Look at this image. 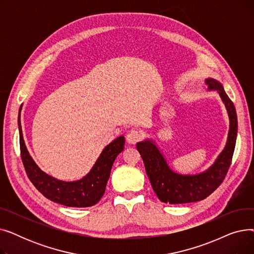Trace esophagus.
I'll return each instance as SVG.
<instances>
[{
    "mask_svg": "<svg viewBox=\"0 0 254 254\" xmlns=\"http://www.w3.org/2000/svg\"><path fill=\"white\" fill-rule=\"evenodd\" d=\"M142 139V132L138 129H130L127 135V141L129 144H136Z\"/></svg>",
    "mask_w": 254,
    "mask_h": 254,
    "instance_id": "1",
    "label": "esophagus"
}]
</instances>
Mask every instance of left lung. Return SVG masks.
<instances>
[{
	"instance_id": "obj_1",
	"label": "left lung",
	"mask_w": 254,
	"mask_h": 254,
	"mask_svg": "<svg viewBox=\"0 0 254 254\" xmlns=\"http://www.w3.org/2000/svg\"><path fill=\"white\" fill-rule=\"evenodd\" d=\"M206 84L209 89H214L219 93L230 118V131L225 148L209 170L197 175H179L169 168L163 154L151 141L137 144L152 189L164 203L185 204L202 201L222 183L231 167L238 131L235 106L225 93L223 86L216 80L207 79Z\"/></svg>"
}]
</instances>
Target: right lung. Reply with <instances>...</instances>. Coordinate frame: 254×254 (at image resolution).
<instances>
[{"label": "right lung", "instance_id": "obj_1", "mask_svg": "<svg viewBox=\"0 0 254 254\" xmlns=\"http://www.w3.org/2000/svg\"><path fill=\"white\" fill-rule=\"evenodd\" d=\"M18 115L19 145L21 161L31 182L45 197L66 207H90L96 205L105 193L111 168L116 156L125 148V137L120 136L103 150L97 163L82 179L65 182L53 178L40 170L26 149Z\"/></svg>", "mask_w": 254, "mask_h": 254}]
</instances>
